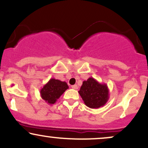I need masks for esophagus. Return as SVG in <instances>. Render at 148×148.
Wrapping results in <instances>:
<instances>
[{
	"label": "esophagus",
	"instance_id": "34e87169",
	"mask_svg": "<svg viewBox=\"0 0 148 148\" xmlns=\"http://www.w3.org/2000/svg\"><path fill=\"white\" fill-rule=\"evenodd\" d=\"M72 88L74 90H77L78 88H79V87H78L77 85H74V86H72Z\"/></svg>",
	"mask_w": 148,
	"mask_h": 148
}]
</instances>
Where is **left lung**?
Wrapping results in <instances>:
<instances>
[{
  "label": "left lung",
  "instance_id": "left-lung-1",
  "mask_svg": "<svg viewBox=\"0 0 148 148\" xmlns=\"http://www.w3.org/2000/svg\"><path fill=\"white\" fill-rule=\"evenodd\" d=\"M79 93L85 104L90 108L102 107L109 99V90L107 85L98 82L92 77L83 82Z\"/></svg>",
  "mask_w": 148,
  "mask_h": 148
}]
</instances>
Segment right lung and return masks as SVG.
Wrapping results in <instances>:
<instances>
[{
  "mask_svg": "<svg viewBox=\"0 0 148 148\" xmlns=\"http://www.w3.org/2000/svg\"><path fill=\"white\" fill-rule=\"evenodd\" d=\"M68 88L66 82L52 78L40 90V95L47 103L54 104Z\"/></svg>",
  "mask_w": 148,
  "mask_h": 148,
  "instance_id": "add662e5",
  "label": "right lung"
}]
</instances>
